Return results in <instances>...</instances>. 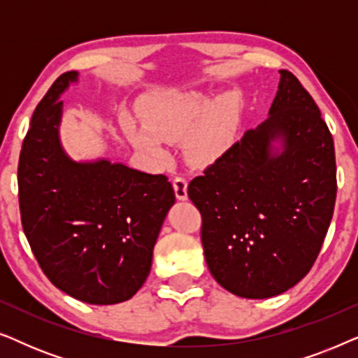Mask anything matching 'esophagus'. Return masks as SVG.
Instances as JSON below:
<instances>
[{"label": "esophagus", "instance_id": "obj_1", "mask_svg": "<svg viewBox=\"0 0 358 358\" xmlns=\"http://www.w3.org/2000/svg\"><path fill=\"white\" fill-rule=\"evenodd\" d=\"M173 184L176 190V197L179 200L187 199V179H185L184 176H176L173 179Z\"/></svg>", "mask_w": 358, "mask_h": 358}]
</instances>
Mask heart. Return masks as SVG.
<instances>
[{"mask_svg":"<svg viewBox=\"0 0 358 358\" xmlns=\"http://www.w3.org/2000/svg\"><path fill=\"white\" fill-rule=\"evenodd\" d=\"M145 122L146 125L129 122L127 131L136 148L156 163H166L169 158L166 140H182L185 158L195 166H208L231 146L234 104L229 97L212 106L199 92L168 91L151 101Z\"/></svg>","mask_w":358,"mask_h":358,"instance_id":"1","label":"heart"}]
</instances>
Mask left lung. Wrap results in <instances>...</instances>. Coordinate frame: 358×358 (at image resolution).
<instances>
[{"instance_id":"obj_1","label":"left lung","mask_w":358,"mask_h":358,"mask_svg":"<svg viewBox=\"0 0 358 358\" xmlns=\"http://www.w3.org/2000/svg\"><path fill=\"white\" fill-rule=\"evenodd\" d=\"M277 136L286 150L273 157ZM336 194L331 131L298 78L280 70L271 117L187 185L210 273L243 298L287 292L317 259Z\"/></svg>"}]
</instances>
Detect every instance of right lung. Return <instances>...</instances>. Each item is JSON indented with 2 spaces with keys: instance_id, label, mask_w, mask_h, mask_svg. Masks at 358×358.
<instances>
[{
  "instance_id": "add662e5",
  "label": "right lung",
  "mask_w": 358,
  "mask_h": 358,
  "mask_svg": "<svg viewBox=\"0 0 358 358\" xmlns=\"http://www.w3.org/2000/svg\"><path fill=\"white\" fill-rule=\"evenodd\" d=\"M76 71L55 80L34 110L17 166L29 246L57 288L90 305L129 300L148 277L161 224L176 202L164 174L75 163L58 141L62 101Z\"/></svg>"
}]
</instances>
